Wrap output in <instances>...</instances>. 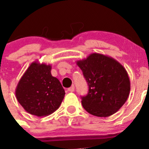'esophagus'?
Segmentation results:
<instances>
[{
  "label": "esophagus",
  "mask_w": 149,
  "mask_h": 149,
  "mask_svg": "<svg viewBox=\"0 0 149 149\" xmlns=\"http://www.w3.org/2000/svg\"><path fill=\"white\" fill-rule=\"evenodd\" d=\"M74 89H75L74 86H70V88H68V92H74Z\"/></svg>",
  "instance_id": "esophagus-1"
}]
</instances>
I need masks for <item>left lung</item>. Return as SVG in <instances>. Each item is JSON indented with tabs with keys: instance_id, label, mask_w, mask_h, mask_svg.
Instances as JSON below:
<instances>
[{
	"instance_id": "left-lung-1",
	"label": "left lung",
	"mask_w": 149,
	"mask_h": 149,
	"mask_svg": "<svg viewBox=\"0 0 149 149\" xmlns=\"http://www.w3.org/2000/svg\"><path fill=\"white\" fill-rule=\"evenodd\" d=\"M76 64L89 85L81 103L88 113L99 117L111 116L127 100L130 81L126 69L109 56L92 53Z\"/></svg>"
}]
</instances>
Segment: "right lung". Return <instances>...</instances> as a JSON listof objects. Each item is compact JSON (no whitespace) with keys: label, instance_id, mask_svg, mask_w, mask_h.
I'll return each instance as SVG.
<instances>
[{"label":"right lung","instance_id":"1","mask_svg":"<svg viewBox=\"0 0 149 149\" xmlns=\"http://www.w3.org/2000/svg\"><path fill=\"white\" fill-rule=\"evenodd\" d=\"M52 66L34 61L16 87L17 100L27 113L46 116L57 111L65 92L60 81L52 76Z\"/></svg>","mask_w":149,"mask_h":149}]
</instances>
